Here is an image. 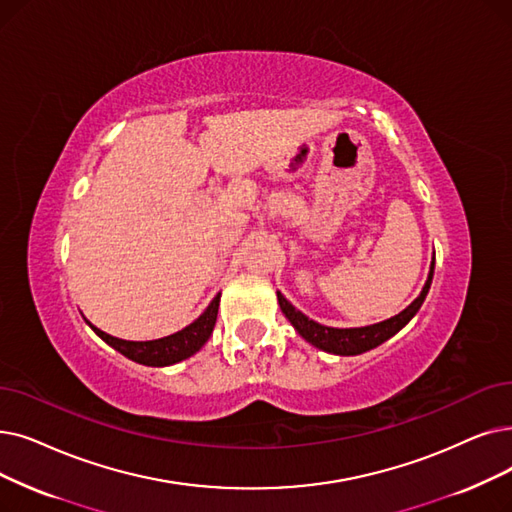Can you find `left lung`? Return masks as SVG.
<instances>
[{
  "label": "left lung",
  "instance_id": "left-lung-1",
  "mask_svg": "<svg viewBox=\"0 0 512 512\" xmlns=\"http://www.w3.org/2000/svg\"><path fill=\"white\" fill-rule=\"evenodd\" d=\"M433 270H435V257L431 261V272L429 278L422 286V293L404 309L399 311L397 316L372 324V326H362V328H330V326H322L314 320H309L305 314H301L299 309H295L293 303H288L282 293H278V303L282 314L291 320V324L295 326V330L299 335L311 343L314 347L328 351V353H337V355H358L364 351H370L374 347H379L381 343H385L387 339H391L395 332L402 330L414 316L416 311L420 309L422 301H425L429 288H431V280H433Z\"/></svg>",
  "mask_w": 512,
  "mask_h": 512
}]
</instances>
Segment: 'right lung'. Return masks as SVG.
<instances>
[{
  "instance_id": "obj_1",
  "label": "right lung",
  "mask_w": 512,
  "mask_h": 512,
  "mask_svg": "<svg viewBox=\"0 0 512 512\" xmlns=\"http://www.w3.org/2000/svg\"><path fill=\"white\" fill-rule=\"evenodd\" d=\"M217 309H219V293L215 295V299L209 303V307L203 311V314L198 316L192 324H188L184 330L163 339H154V341H123V339L106 335V332L92 326L90 322L87 324L92 326V330L102 341H106L110 347L123 353L125 358L144 366H171L190 358V355H194L209 341L217 320Z\"/></svg>"
}]
</instances>
